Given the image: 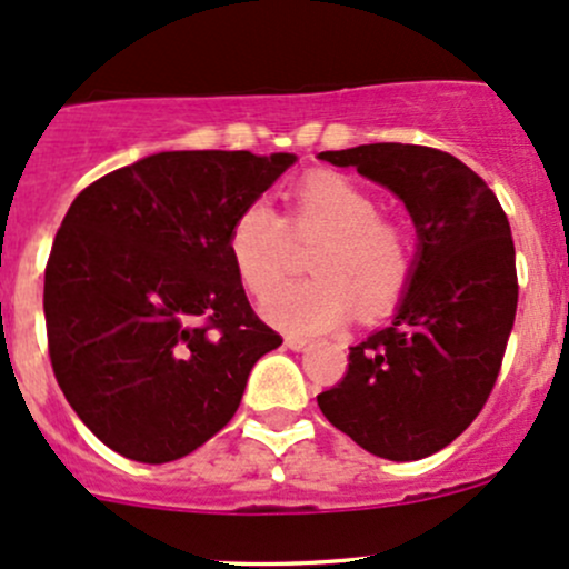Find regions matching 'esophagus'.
<instances>
[{"instance_id": "esophagus-1", "label": "esophagus", "mask_w": 569, "mask_h": 569, "mask_svg": "<svg viewBox=\"0 0 569 569\" xmlns=\"http://www.w3.org/2000/svg\"><path fill=\"white\" fill-rule=\"evenodd\" d=\"M286 347L295 349V352H300V349L311 347V341H308V338H302V336H286Z\"/></svg>"}]
</instances>
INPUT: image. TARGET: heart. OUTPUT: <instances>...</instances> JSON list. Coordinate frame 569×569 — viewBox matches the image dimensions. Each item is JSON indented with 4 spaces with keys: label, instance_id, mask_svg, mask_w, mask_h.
Segmentation results:
<instances>
[{
    "label": "heart",
    "instance_id": "b5f03b06",
    "mask_svg": "<svg viewBox=\"0 0 569 569\" xmlns=\"http://www.w3.org/2000/svg\"><path fill=\"white\" fill-rule=\"evenodd\" d=\"M289 237H317L306 256L311 278L295 280L263 300V317L283 330L319 332L352 317L391 311L412 278V242L399 222L380 217L369 189L341 173H313L289 192L280 220L256 198L228 226L226 248L239 283L263 297L280 280Z\"/></svg>",
    "mask_w": 569,
    "mask_h": 569
}]
</instances>
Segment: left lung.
I'll list each match as a JSON object with an SVG mask.
<instances>
[{"instance_id":"8db88e82","label":"left lung","mask_w":569,"mask_h":569,"mask_svg":"<svg viewBox=\"0 0 569 569\" xmlns=\"http://www.w3.org/2000/svg\"><path fill=\"white\" fill-rule=\"evenodd\" d=\"M319 159L399 194L421 239L391 327L349 347L319 410L382 460H421L473 423L501 371L518 311L509 220L485 178L438 148L371 142Z\"/></svg>"}]
</instances>
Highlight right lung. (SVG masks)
Returning a JSON list of instances; mask_svg holds the SVG:
<instances>
[{
	"label": "right lung",
	"instance_id": "1",
	"mask_svg": "<svg viewBox=\"0 0 569 569\" xmlns=\"http://www.w3.org/2000/svg\"><path fill=\"white\" fill-rule=\"evenodd\" d=\"M289 164L295 153H153L84 187L62 217L43 280L51 369L112 451L192 455L283 343L250 308L226 237Z\"/></svg>",
	"mask_w": 569,
	"mask_h": 569
}]
</instances>
